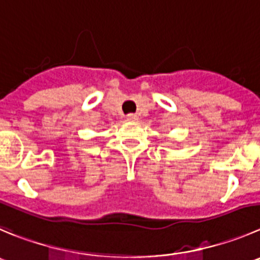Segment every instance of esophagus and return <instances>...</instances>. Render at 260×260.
I'll list each match as a JSON object with an SVG mask.
<instances>
[{
	"label": "esophagus",
	"mask_w": 260,
	"mask_h": 260,
	"mask_svg": "<svg viewBox=\"0 0 260 260\" xmlns=\"http://www.w3.org/2000/svg\"><path fill=\"white\" fill-rule=\"evenodd\" d=\"M127 120H129V122H135V120H137V115H136V114H128Z\"/></svg>",
	"instance_id": "obj_1"
}]
</instances>
